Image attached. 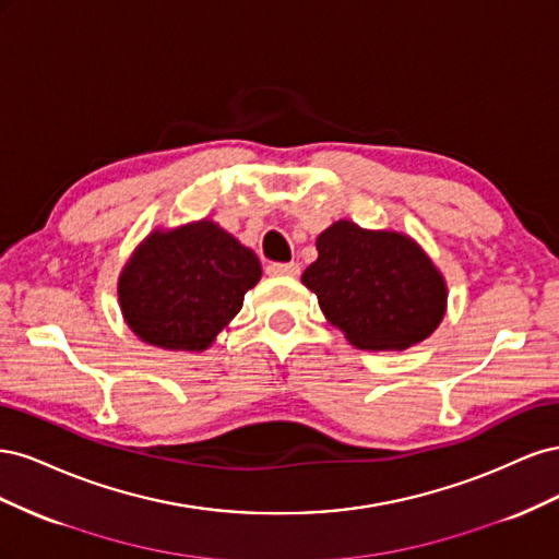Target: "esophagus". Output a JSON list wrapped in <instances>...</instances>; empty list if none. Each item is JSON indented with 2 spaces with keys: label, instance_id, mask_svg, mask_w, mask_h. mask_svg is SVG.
<instances>
[{
  "label": "esophagus",
  "instance_id": "1",
  "mask_svg": "<svg viewBox=\"0 0 559 559\" xmlns=\"http://www.w3.org/2000/svg\"><path fill=\"white\" fill-rule=\"evenodd\" d=\"M265 270H267V275H273V277H296L300 273V265L298 263H270Z\"/></svg>",
  "mask_w": 559,
  "mask_h": 559
}]
</instances>
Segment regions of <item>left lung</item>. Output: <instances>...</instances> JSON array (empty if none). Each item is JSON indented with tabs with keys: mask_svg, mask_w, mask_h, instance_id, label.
I'll return each mask as SVG.
<instances>
[{
	"mask_svg": "<svg viewBox=\"0 0 559 559\" xmlns=\"http://www.w3.org/2000/svg\"><path fill=\"white\" fill-rule=\"evenodd\" d=\"M317 251L300 280L354 347L401 352L441 324L445 280L408 235L343 218L319 235Z\"/></svg>",
	"mask_w": 559,
	"mask_h": 559,
	"instance_id": "left-lung-1",
	"label": "left lung"
}]
</instances>
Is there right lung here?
I'll return each mask as SVG.
<instances>
[{
    "mask_svg": "<svg viewBox=\"0 0 559 559\" xmlns=\"http://www.w3.org/2000/svg\"><path fill=\"white\" fill-rule=\"evenodd\" d=\"M259 280L257 253L202 218L151 233L118 277V300L128 326L144 343L202 352L240 312L245 294Z\"/></svg>",
    "mask_w": 559,
    "mask_h": 559,
    "instance_id": "obj_1",
    "label": "right lung"
}]
</instances>
